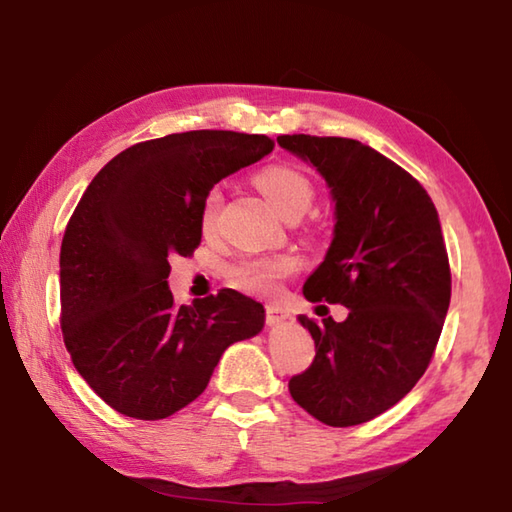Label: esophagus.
<instances>
[{"label":"esophagus","instance_id":"34e87169","mask_svg":"<svg viewBox=\"0 0 512 512\" xmlns=\"http://www.w3.org/2000/svg\"><path fill=\"white\" fill-rule=\"evenodd\" d=\"M287 318H289V314L282 307H277V305H268L266 307V323L268 325H280Z\"/></svg>","mask_w":512,"mask_h":512}]
</instances>
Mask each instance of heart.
<instances>
[{"label":"heart","mask_w":512,"mask_h":512,"mask_svg":"<svg viewBox=\"0 0 512 512\" xmlns=\"http://www.w3.org/2000/svg\"><path fill=\"white\" fill-rule=\"evenodd\" d=\"M257 185L266 194L268 201L282 216H291L296 212H305L314 201V185L305 173L287 167V164H275L257 173ZM223 207V192L212 187L205 194L201 205V230L212 235L219 223V214ZM298 268V259L291 255H271V257H239L237 262L228 266V280L235 289L253 293V296H268L277 289L284 277Z\"/></svg>","instance_id":"1"}]
</instances>
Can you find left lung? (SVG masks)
<instances>
[{
	"mask_svg": "<svg viewBox=\"0 0 512 512\" xmlns=\"http://www.w3.org/2000/svg\"><path fill=\"white\" fill-rule=\"evenodd\" d=\"M277 142L314 164L336 201L332 246L305 298L350 309L343 323L300 316L316 357L289 391L316 420L354 427L395 406L429 368L452 298L443 230L418 180L370 146L316 135Z\"/></svg>",
	"mask_w": 512,
	"mask_h": 512,
	"instance_id": "1",
	"label": "left lung"
}]
</instances>
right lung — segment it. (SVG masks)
Here are the masks:
<instances>
[{
	"mask_svg": "<svg viewBox=\"0 0 512 512\" xmlns=\"http://www.w3.org/2000/svg\"><path fill=\"white\" fill-rule=\"evenodd\" d=\"M266 135L171 133L128 146L85 189L60 248V329L74 368L112 409L162 420L205 391L223 350L264 307L235 289L176 305L169 259L201 244L205 194L273 151Z\"/></svg>",
	"mask_w": 512,
	"mask_h": 512,
	"instance_id": "add662e5",
	"label": "right lung"
}]
</instances>
